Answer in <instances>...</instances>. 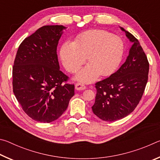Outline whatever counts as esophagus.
<instances>
[{"mask_svg":"<svg viewBox=\"0 0 160 160\" xmlns=\"http://www.w3.org/2000/svg\"><path fill=\"white\" fill-rule=\"evenodd\" d=\"M75 89H76L77 90H85L86 87L82 83L78 82L75 84Z\"/></svg>","mask_w":160,"mask_h":160,"instance_id":"obj_1","label":"esophagus"}]
</instances>
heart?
<instances>
[{
	"mask_svg": "<svg viewBox=\"0 0 160 160\" xmlns=\"http://www.w3.org/2000/svg\"><path fill=\"white\" fill-rule=\"evenodd\" d=\"M124 50L120 37L100 29H91L81 34L75 41L62 45L60 56L68 71L75 72L85 63L86 56L90 63L80 70L76 79L89 83L99 74L107 76L115 71L120 64Z\"/></svg>",
	"mask_w": 160,
	"mask_h": 160,
	"instance_id": "1",
	"label": "heart"
}]
</instances>
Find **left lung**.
I'll return each instance as SVG.
<instances>
[{
    "label": "left lung",
    "mask_w": 160,
    "mask_h": 160,
    "mask_svg": "<svg viewBox=\"0 0 160 160\" xmlns=\"http://www.w3.org/2000/svg\"><path fill=\"white\" fill-rule=\"evenodd\" d=\"M121 29L133 44L120 68L109 78L95 83V102L92 107L97 116L111 122L133 112L142 98L148 80L149 62L138 40L123 28Z\"/></svg>",
    "instance_id": "obj_1"
}]
</instances>
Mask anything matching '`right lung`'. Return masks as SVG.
<instances>
[{"mask_svg": "<svg viewBox=\"0 0 160 160\" xmlns=\"http://www.w3.org/2000/svg\"><path fill=\"white\" fill-rule=\"evenodd\" d=\"M63 25L43 26L25 38L12 67V89L24 112L33 120L50 123L58 119L75 94L73 84L60 70L57 46Z\"/></svg>", "mask_w": 160, "mask_h": 160, "instance_id": "right-lung-1", "label": "right lung"}]
</instances>
